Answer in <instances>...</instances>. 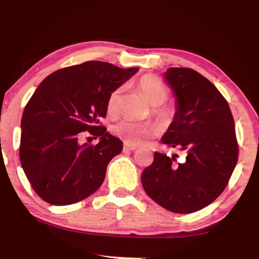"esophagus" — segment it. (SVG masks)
Wrapping results in <instances>:
<instances>
[{"label":"esophagus","instance_id":"obj_1","mask_svg":"<svg viewBox=\"0 0 259 259\" xmlns=\"http://www.w3.org/2000/svg\"><path fill=\"white\" fill-rule=\"evenodd\" d=\"M136 148H138L136 145H127V144L124 145V150L125 151H135Z\"/></svg>","mask_w":259,"mask_h":259}]
</instances>
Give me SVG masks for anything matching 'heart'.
Listing matches in <instances>:
<instances>
[{
    "label": "heart",
    "instance_id": "heart-1",
    "mask_svg": "<svg viewBox=\"0 0 259 259\" xmlns=\"http://www.w3.org/2000/svg\"><path fill=\"white\" fill-rule=\"evenodd\" d=\"M138 89L144 95L146 101L152 106V115L160 123H168L173 119L174 109L169 106H163L168 100L169 90L158 78L153 75H144L139 79ZM123 88H117L109 95L107 101V109L111 115H117L120 109ZM154 126L151 123H135L130 120H121L114 126L113 132L127 145H139L145 139L154 134Z\"/></svg>",
    "mask_w": 259,
    "mask_h": 259
}]
</instances>
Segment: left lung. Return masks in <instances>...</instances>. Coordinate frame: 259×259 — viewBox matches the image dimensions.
Returning a JSON list of instances; mask_svg holds the SVG:
<instances>
[{"mask_svg": "<svg viewBox=\"0 0 259 259\" xmlns=\"http://www.w3.org/2000/svg\"><path fill=\"white\" fill-rule=\"evenodd\" d=\"M164 78L177 97L174 120L162 138L179 156L154 152L142 171L146 194L174 213H194L227 187L239 157L234 118L227 100L209 80L190 68H169Z\"/></svg>", "mask_w": 259, "mask_h": 259, "instance_id": "8db88e82", "label": "left lung"}]
</instances>
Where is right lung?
I'll return each instance as SVG.
<instances>
[{
    "mask_svg": "<svg viewBox=\"0 0 259 259\" xmlns=\"http://www.w3.org/2000/svg\"><path fill=\"white\" fill-rule=\"evenodd\" d=\"M89 61L62 68L38 85L22 117L19 158L34 191L55 206L85 200L102 185L123 142L100 124L113 90L138 72ZM82 131L100 138L80 145Z\"/></svg>",
    "mask_w": 259,
    "mask_h": 259,
    "instance_id": "add662e5",
    "label": "right lung"
}]
</instances>
